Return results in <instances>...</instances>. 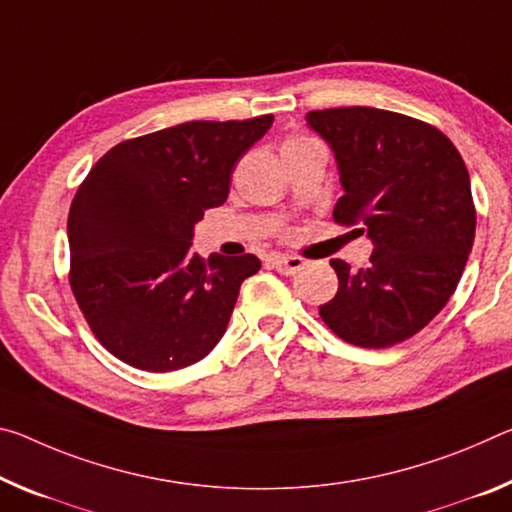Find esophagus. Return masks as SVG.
<instances>
[{
	"mask_svg": "<svg viewBox=\"0 0 512 512\" xmlns=\"http://www.w3.org/2000/svg\"><path fill=\"white\" fill-rule=\"evenodd\" d=\"M271 266L282 275H294L305 266V262L300 257H275L271 259Z\"/></svg>",
	"mask_w": 512,
	"mask_h": 512,
	"instance_id": "34e87169",
	"label": "esophagus"
}]
</instances>
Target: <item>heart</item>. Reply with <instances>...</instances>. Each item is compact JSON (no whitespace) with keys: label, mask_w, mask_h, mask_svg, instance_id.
<instances>
[{"label":"heart","mask_w":512,"mask_h":512,"mask_svg":"<svg viewBox=\"0 0 512 512\" xmlns=\"http://www.w3.org/2000/svg\"><path fill=\"white\" fill-rule=\"evenodd\" d=\"M298 143H305V139H289L282 148H289V145H298Z\"/></svg>","instance_id":"obj_1"}]
</instances>
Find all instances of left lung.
I'll use <instances>...</instances> for the list:
<instances>
[{
  "label": "left lung",
  "mask_w": 512,
  "mask_h": 512,
  "mask_svg": "<svg viewBox=\"0 0 512 512\" xmlns=\"http://www.w3.org/2000/svg\"><path fill=\"white\" fill-rule=\"evenodd\" d=\"M305 118L335 154L344 189L335 221L362 223L373 243L367 269L332 259L339 289L321 319L362 348L405 342L440 314L472 253L465 161L440 129L401 113L344 107Z\"/></svg>",
  "instance_id": "left-lung-1"
}]
</instances>
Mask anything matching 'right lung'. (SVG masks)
I'll use <instances>...</instances> for the list:
<instances>
[{
    "mask_svg": "<svg viewBox=\"0 0 512 512\" xmlns=\"http://www.w3.org/2000/svg\"><path fill=\"white\" fill-rule=\"evenodd\" d=\"M273 125L193 120L118 143L91 168L68 216L70 285L118 360L175 371L221 342L255 255L200 259L193 227L230 193L232 170Z\"/></svg>",
    "mask_w": 512,
    "mask_h": 512,
    "instance_id": "obj_1",
    "label": "right lung"
}]
</instances>
